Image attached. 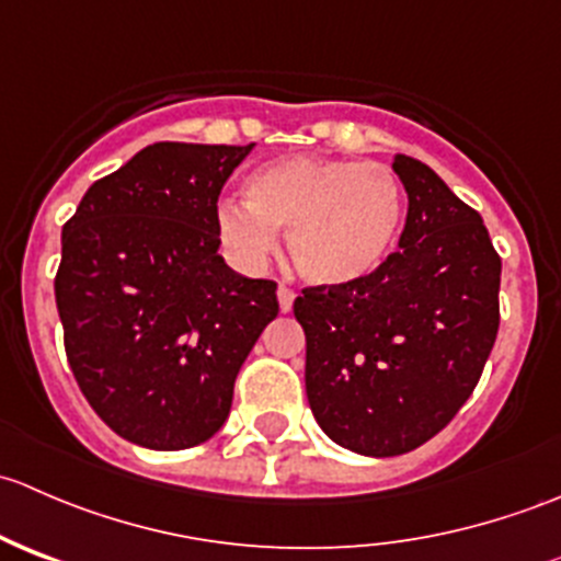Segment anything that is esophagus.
<instances>
[{
	"mask_svg": "<svg viewBox=\"0 0 561 561\" xmlns=\"http://www.w3.org/2000/svg\"><path fill=\"white\" fill-rule=\"evenodd\" d=\"M276 298H279L282 312H290L293 301H296V290H293V287H287V285H279V290H276Z\"/></svg>",
	"mask_w": 561,
	"mask_h": 561,
	"instance_id": "34e87169",
	"label": "esophagus"
}]
</instances>
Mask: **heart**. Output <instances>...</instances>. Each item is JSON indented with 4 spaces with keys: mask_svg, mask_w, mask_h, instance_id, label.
<instances>
[{
    "mask_svg": "<svg viewBox=\"0 0 561 561\" xmlns=\"http://www.w3.org/2000/svg\"><path fill=\"white\" fill-rule=\"evenodd\" d=\"M244 201L219 203V239L230 254L260 265L276 249V230H287L293 265L320 287L371 279L404 219L401 184L382 162L282 157L249 173Z\"/></svg>",
    "mask_w": 561,
    "mask_h": 561,
    "instance_id": "1",
    "label": "heart"
}]
</instances>
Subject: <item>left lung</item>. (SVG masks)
<instances>
[{"label": "left lung", "mask_w": 561, "mask_h": 561, "mask_svg": "<svg viewBox=\"0 0 561 561\" xmlns=\"http://www.w3.org/2000/svg\"><path fill=\"white\" fill-rule=\"evenodd\" d=\"M399 249L371 279L307 287V396L322 432L360 456H401L443 432L478 386L500 331L502 260L474 208L421 160Z\"/></svg>", "instance_id": "8db88e82"}]
</instances>
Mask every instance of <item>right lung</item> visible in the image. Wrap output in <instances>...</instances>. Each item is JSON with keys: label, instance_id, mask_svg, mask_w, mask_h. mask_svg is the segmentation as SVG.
I'll list each match as a JSON object with an SVG mask.
<instances>
[{"label": "right lung", "instance_id": "right-lung-1", "mask_svg": "<svg viewBox=\"0 0 561 561\" xmlns=\"http://www.w3.org/2000/svg\"><path fill=\"white\" fill-rule=\"evenodd\" d=\"M252 146H146L94 181L61 228L67 360L92 410L140 448L214 437L279 314L276 282L247 279L217 252L219 192Z\"/></svg>", "mask_w": 561, "mask_h": 561}]
</instances>
